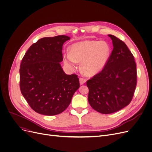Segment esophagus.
I'll return each instance as SVG.
<instances>
[{"mask_svg": "<svg viewBox=\"0 0 152 152\" xmlns=\"http://www.w3.org/2000/svg\"><path fill=\"white\" fill-rule=\"evenodd\" d=\"M86 82V80L84 78H79V83H80V84H84Z\"/></svg>", "mask_w": 152, "mask_h": 152, "instance_id": "1", "label": "esophagus"}]
</instances>
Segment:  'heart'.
<instances>
[{"instance_id": "1", "label": "heart", "mask_w": 152, "mask_h": 152, "mask_svg": "<svg viewBox=\"0 0 152 152\" xmlns=\"http://www.w3.org/2000/svg\"><path fill=\"white\" fill-rule=\"evenodd\" d=\"M111 55L110 44L105 41H84L72 45L65 55V63L73 68L81 61V68L88 76H94L105 68Z\"/></svg>"}]
</instances>
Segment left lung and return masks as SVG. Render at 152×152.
Returning <instances> with one entry per match:
<instances>
[{"label":"left lung","mask_w":152,"mask_h":152,"mask_svg":"<svg viewBox=\"0 0 152 152\" xmlns=\"http://www.w3.org/2000/svg\"><path fill=\"white\" fill-rule=\"evenodd\" d=\"M113 49L105 68L87 81L88 101L102 114H110L129 104L137 84L136 65L126 44L113 35Z\"/></svg>","instance_id":"left-lung-1"}]
</instances>
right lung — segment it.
I'll list each match as a JSON object with an SVG mask.
<instances>
[{
  "label": "right lung",
  "mask_w": 152,
  "mask_h": 152,
  "mask_svg": "<svg viewBox=\"0 0 152 152\" xmlns=\"http://www.w3.org/2000/svg\"><path fill=\"white\" fill-rule=\"evenodd\" d=\"M70 37L57 36L38 40L22 59L20 86L23 97L36 112L47 116L62 113L79 89L76 75H66L60 62L62 47Z\"/></svg>",
  "instance_id": "obj_1"
}]
</instances>
